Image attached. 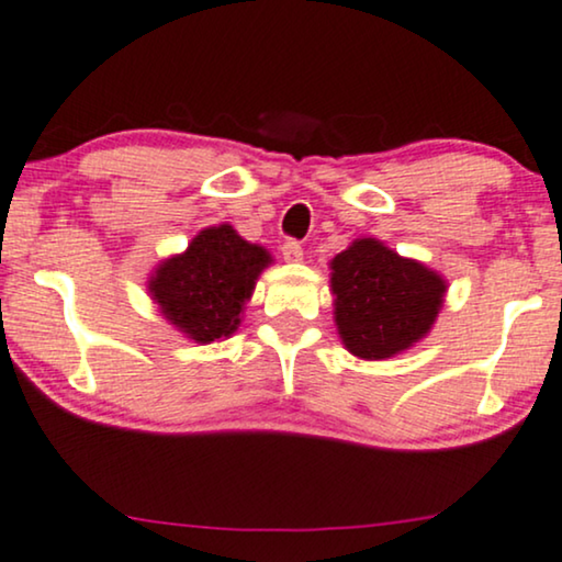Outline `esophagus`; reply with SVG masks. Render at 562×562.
I'll return each mask as SVG.
<instances>
[{
    "label": "esophagus",
    "mask_w": 562,
    "mask_h": 562,
    "mask_svg": "<svg viewBox=\"0 0 562 562\" xmlns=\"http://www.w3.org/2000/svg\"><path fill=\"white\" fill-rule=\"evenodd\" d=\"M282 259H285L288 265H297V261L303 259L301 244H297V240H285V244H282Z\"/></svg>",
    "instance_id": "obj_1"
}]
</instances>
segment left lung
<instances>
[{"mask_svg": "<svg viewBox=\"0 0 562 562\" xmlns=\"http://www.w3.org/2000/svg\"><path fill=\"white\" fill-rule=\"evenodd\" d=\"M329 269L337 334L360 360H389L428 337L449 290L443 274L379 238H355Z\"/></svg>", "mask_w": 562, "mask_h": 562, "instance_id": "8db88e82", "label": "left lung"}]
</instances>
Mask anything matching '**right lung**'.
I'll use <instances>...</instances> for the list:
<instances>
[{
    "label": "right lung",
    "mask_w": 562,
    "mask_h": 562,
    "mask_svg": "<svg viewBox=\"0 0 562 562\" xmlns=\"http://www.w3.org/2000/svg\"><path fill=\"white\" fill-rule=\"evenodd\" d=\"M272 261L265 246L248 244L233 225H210L191 238L187 251L153 269L147 293L187 339L223 342L240 326L259 274Z\"/></svg>",
    "instance_id": "right-lung-1"
}]
</instances>
